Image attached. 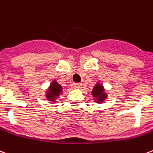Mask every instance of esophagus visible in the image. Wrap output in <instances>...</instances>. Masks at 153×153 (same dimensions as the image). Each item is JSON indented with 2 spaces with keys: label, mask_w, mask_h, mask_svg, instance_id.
<instances>
[{
  "label": "esophagus",
  "mask_w": 153,
  "mask_h": 153,
  "mask_svg": "<svg viewBox=\"0 0 153 153\" xmlns=\"http://www.w3.org/2000/svg\"><path fill=\"white\" fill-rule=\"evenodd\" d=\"M74 87L75 88H80L82 87V83H74Z\"/></svg>",
  "instance_id": "1"
}]
</instances>
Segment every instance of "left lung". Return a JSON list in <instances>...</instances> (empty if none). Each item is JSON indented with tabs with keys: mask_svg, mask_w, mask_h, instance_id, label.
Listing matches in <instances>:
<instances>
[{
	"mask_svg": "<svg viewBox=\"0 0 153 153\" xmlns=\"http://www.w3.org/2000/svg\"><path fill=\"white\" fill-rule=\"evenodd\" d=\"M92 94L94 97L97 98V102H101L106 99V95L104 93V88L100 83H97L95 87L93 88Z\"/></svg>",
	"mask_w": 153,
	"mask_h": 153,
	"instance_id": "1",
	"label": "left lung"
}]
</instances>
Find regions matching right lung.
<instances>
[{"instance_id": "add662e5", "label": "right lung", "mask_w": 153, "mask_h": 153, "mask_svg": "<svg viewBox=\"0 0 153 153\" xmlns=\"http://www.w3.org/2000/svg\"><path fill=\"white\" fill-rule=\"evenodd\" d=\"M62 92V88L56 80H54L52 83L51 84L49 90L47 93V97L49 101H55L56 97H59L60 93Z\"/></svg>"}]
</instances>
